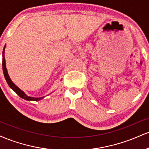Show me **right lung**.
Wrapping results in <instances>:
<instances>
[{"label": "right lung", "mask_w": 149, "mask_h": 149, "mask_svg": "<svg viewBox=\"0 0 149 149\" xmlns=\"http://www.w3.org/2000/svg\"><path fill=\"white\" fill-rule=\"evenodd\" d=\"M4 52H5V47L3 48V73H4V76L5 78H6L7 83L9 86L13 89L14 91L16 92L17 94L21 98L24 99V100H28V101H38L42 100L43 97H40V98H34V97H28L26 95H25L24 92L23 91H22L19 88H17V87L15 85L14 83H13L11 79L10 78L9 75H8V71H7V69L6 66V59H5V57H4Z\"/></svg>", "instance_id": "obj_1"}]
</instances>
